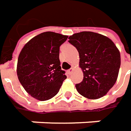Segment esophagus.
<instances>
[{
  "label": "esophagus",
  "instance_id": "1",
  "mask_svg": "<svg viewBox=\"0 0 131 131\" xmlns=\"http://www.w3.org/2000/svg\"><path fill=\"white\" fill-rule=\"evenodd\" d=\"M73 71H74V68H71L69 70H68L67 72H68V74H71V73L73 72Z\"/></svg>",
  "mask_w": 131,
  "mask_h": 131
}]
</instances>
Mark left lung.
Wrapping results in <instances>:
<instances>
[{
  "mask_svg": "<svg viewBox=\"0 0 131 131\" xmlns=\"http://www.w3.org/2000/svg\"><path fill=\"white\" fill-rule=\"evenodd\" d=\"M79 53L83 73L75 85L81 95L89 99L104 96L116 83L121 65L120 52L110 39L94 32L83 31L69 37Z\"/></svg>",
  "mask_w": 131,
  "mask_h": 131,
  "instance_id": "1",
  "label": "left lung"
}]
</instances>
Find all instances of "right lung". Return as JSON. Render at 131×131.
Instances as JSON below:
<instances>
[{
	"mask_svg": "<svg viewBox=\"0 0 131 131\" xmlns=\"http://www.w3.org/2000/svg\"><path fill=\"white\" fill-rule=\"evenodd\" d=\"M68 36L54 32L40 33L27 42L19 53L17 75L25 91L39 101L54 97L66 79L61 69L60 47Z\"/></svg>",
	"mask_w": 131,
	"mask_h": 131,
	"instance_id": "right-lung-1",
	"label": "right lung"
}]
</instances>
